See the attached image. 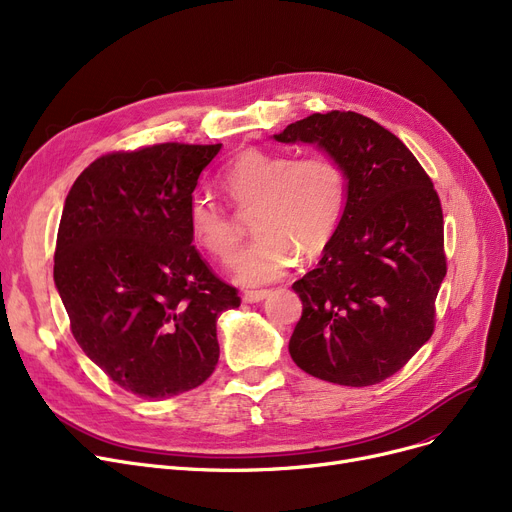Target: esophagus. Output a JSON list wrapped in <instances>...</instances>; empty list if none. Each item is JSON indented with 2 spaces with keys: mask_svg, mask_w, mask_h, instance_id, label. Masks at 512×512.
I'll return each mask as SVG.
<instances>
[{
  "mask_svg": "<svg viewBox=\"0 0 512 512\" xmlns=\"http://www.w3.org/2000/svg\"><path fill=\"white\" fill-rule=\"evenodd\" d=\"M268 295H270L268 288H261V291H244V293H242V301H244V303H259V301H263Z\"/></svg>",
  "mask_w": 512,
  "mask_h": 512,
  "instance_id": "34e87169",
  "label": "esophagus"
}]
</instances>
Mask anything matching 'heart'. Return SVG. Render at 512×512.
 Wrapping results in <instances>:
<instances>
[{
	"label": "heart",
	"mask_w": 512,
	"mask_h": 512,
	"mask_svg": "<svg viewBox=\"0 0 512 512\" xmlns=\"http://www.w3.org/2000/svg\"><path fill=\"white\" fill-rule=\"evenodd\" d=\"M232 207L251 213V228L259 236L236 263V280L265 284L282 278L299 255L314 259L335 238L347 207L349 180L345 167L328 152L293 157L282 150L247 148L219 175ZM188 230L221 265H232L240 249L236 215L205 196L188 205Z\"/></svg>",
	"instance_id": "obj_1"
}]
</instances>
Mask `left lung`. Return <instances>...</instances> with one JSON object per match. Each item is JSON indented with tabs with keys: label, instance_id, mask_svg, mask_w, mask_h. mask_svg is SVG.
I'll list each match as a JSON object with an SVG mask.
<instances>
[{
	"label": "left lung",
	"instance_id": "left-lung-1",
	"mask_svg": "<svg viewBox=\"0 0 512 512\" xmlns=\"http://www.w3.org/2000/svg\"><path fill=\"white\" fill-rule=\"evenodd\" d=\"M274 138L316 142L349 180L335 238L318 268L293 284L303 311L291 358L335 385L383 383L435 330L448 272L439 194L402 140L353 110L314 113Z\"/></svg>",
	"mask_w": 512,
	"mask_h": 512
}]
</instances>
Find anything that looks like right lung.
<instances>
[{
    "instance_id": "obj_1",
    "label": "right lung",
    "mask_w": 512,
    "mask_h": 512,
    "mask_svg": "<svg viewBox=\"0 0 512 512\" xmlns=\"http://www.w3.org/2000/svg\"><path fill=\"white\" fill-rule=\"evenodd\" d=\"M221 144L102 154L64 201L54 282L87 358L121 389L165 399L203 385L217 318L240 305L192 244L188 205Z\"/></svg>"
}]
</instances>
